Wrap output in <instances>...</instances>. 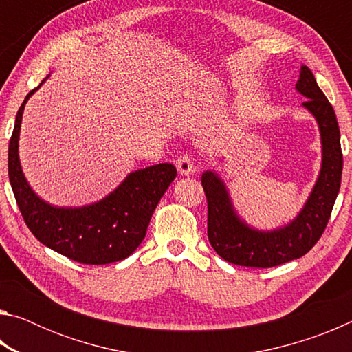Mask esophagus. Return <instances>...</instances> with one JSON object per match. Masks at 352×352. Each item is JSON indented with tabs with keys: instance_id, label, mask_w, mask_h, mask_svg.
Masks as SVG:
<instances>
[{
	"instance_id": "obj_1",
	"label": "esophagus",
	"mask_w": 352,
	"mask_h": 352,
	"mask_svg": "<svg viewBox=\"0 0 352 352\" xmlns=\"http://www.w3.org/2000/svg\"><path fill=\"white\" fill-rule=\"evenodd\" d=\"M175 164H177L178 174L180 175H192L195 172V166H194L192 158L188 157V155H183V157L178 158Z\"/></svg>"
}]
</instances>
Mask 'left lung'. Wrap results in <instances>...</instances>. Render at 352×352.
Returning a JSON list of instances; mask_svg holds the SVG:
<instances>
[{"label": "left lung", "instance_id": "8db88e82", "mask_svg": "<svg viewBox=\"0 0 352 352\" xmlns=\"http://www.w3.org/2000/svg\"><path fill=\"white\" fill-rule=\"evenodd\" d=\"M296 91L307 100L301 107L317 121L321 166L307 200L287 223L259 230L239 216L228 186L214 169L201 174L208 200V239L220 258L243 267H275L305 256L323 234L340 190L343 155L340 129L329 100L306 65H301Z\"/></svg>", "mask_w": 352, "mask_h": 352}]
</instances>
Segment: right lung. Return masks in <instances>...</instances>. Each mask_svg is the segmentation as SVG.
<instances>
[{
    "label": "right lung",
    "mask_w": 352,
    "mask_h": 352,
    "mask_svg": "<svg viewBox=\"0 0 352 352\" xmlns=\"http://www.w3.org/2000/svg\"><path fill=\"white\" fill-rule=\"evenodd\" d=\"M23 100L9 141V182L28 228L47 248L80 264L102 265L132 254L146 236L148 222L177 169L170 163L130 172L98 201L83 206H56L34 192L21 169L20 130L25 105L47 77Z\"/></svg>",
    "instance_id": "obj_1"
}]
</instances>
